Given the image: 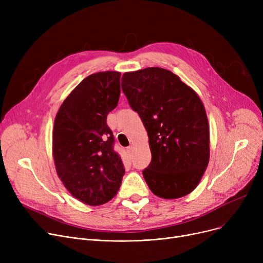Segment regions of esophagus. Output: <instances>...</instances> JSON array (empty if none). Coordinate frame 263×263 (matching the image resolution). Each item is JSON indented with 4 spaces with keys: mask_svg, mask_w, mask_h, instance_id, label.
<instances>
[{
    "mask_svg": "<svg viewBox=\"0 0 263 263\" xmlns=\"http://www.w3.org/2000/svg\"><path fill=\"white\" fill-rule=\"evenodd\" d=\"M132 150H133V147H132V146H129V147L127 148V154L130 155V154L132 153Z\"/></svg>",
    "mask_w": 263,
    "mask_h": 263,
    "instance_id": "1",
    "label": "esophagus"
}]
</instances>
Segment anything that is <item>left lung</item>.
I'll return each mask as SVG.
<instances>
[{"label":"left lung","instance_id":"obj_1","mask_svg":"<svg viewBox=\"0 0 263 263\" xmlns=\"http://www.w3.org/2000/svg\"><path fill=\"white\" fill-rule=\"evenodd\" d=\"M121 87L147 130L151 162L143 171L155 195L183 197L200 182L210 158L202 101L180 78L159 67L126 72Z\"/></svg>","mask_w":263,"mask_h":263}]
</instances>
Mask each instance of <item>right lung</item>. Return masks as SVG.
I'll list each match as a JSON object with an SVG mask.
<instances>
[{"mask_svg":"<svg viewBox=\"0 0 263 263\" xmlns=\"http://www.w3.org/2000/svg\"><path fill=\"white\" fill-rule=\"evenodd\" d=\"M120 72L88 76L69 93L54 120L52 154L58 176L78 200L100 205L112 199L124 175L106 117L117 106Z\"/></svg>","mask_w":263,"mask_h":263,"instance_id":"add662e5","label":"right lung"}]
</instances>
